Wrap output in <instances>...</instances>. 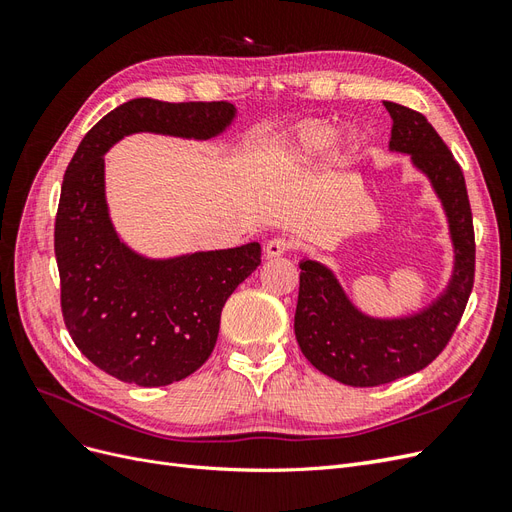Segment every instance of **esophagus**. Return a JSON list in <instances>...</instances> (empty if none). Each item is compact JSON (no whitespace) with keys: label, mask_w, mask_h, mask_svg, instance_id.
I'll list each match as a JSON object with an SVG mask.
<instances>
[{"label":"esophagus","mask_w":512,"mask_h":512,"mask_svg":"<svg viewBox=\"0 0 512 512\" xmlns=\"http://www.w3.org/2000/svg\"><path fill=\"white\" fill-rule=\"evenodd\" d=\"M288 250H290V241H288V239H284V237H273V239L265 245V254H267V258H277V256L286 254Z\"/></svg>","instance_id":"34e87169"}]
</instances>
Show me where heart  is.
I'll return each instance as SVG.
<instances>
[{
	"instance_id": "heart-1",
	"label": "heart",
	"mask_w": 512,
	"mask_h": 512,
	"mask_svg": "<svg viewBox=\"0 0 512 512\" xmlns=\"http://www.w3.org/2000/svg\"><path fill=\"white\" fill-rule=\"evenodd\" d=\"M333 141V130L327 126H320V123H312V126H305L297 132V138H294V143H297L299 153L303 156H314V153H320L327 149Z\"/></svg>"
}]
</instances>
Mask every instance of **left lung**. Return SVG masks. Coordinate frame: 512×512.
I'll return each mask as SVG.
<instances>
[{
  "label": "left lung",
  "mask_w": 512,
  "mask_h": 512,
  "mask_svg": "<svg viewBox=\"0 0 512 512\" xmlns=\"http://www.w3.org/2000/svg\"><path fill=\"white\" fill-rule=\"evenodd\" d=\"M384 106L393 119L389 149L406 153L429 179L446 215L455 260L438 297L399 318L361 312L327 265L309 258L299 262V348L318 371L348 386H378L427 367L455 333L474 284V226L461 166L421 113L395 102Z\"/></svg>",
  "instance_id": "obj_1"
}]
</instances>
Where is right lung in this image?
Wrapping results in <instances>:
<instances>
[{
  "label": "right lung",
  "mask_w": 512,
  "mask_h": 512,
  "mask_svg": "<svg viewBox=\"0 0 512 512\" xmlns=\"http://www.w3.org/2000/svg\"><path fill=\"white\" fill-rule=\"evenodd\" d=\"M230 102L136 98L104 115L72 156L55 218L61 312L87 359L121 382L166 386L188 378L218 342L226 299L260 265V243L149 258L123 243L104 190V153L123 136L153 132L209 141Z\"/></svg>",
  "instance_id": "right-lung-1"
}]
</instances>
